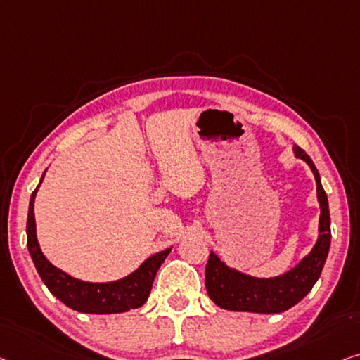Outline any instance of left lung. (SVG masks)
I'll return each instance as SVG.
<instances>
[{"label":"left lung","instance_id":"left-lung-1","mask_svg":"<svg viewBox=\"0 0 360 360\" xmlns=\"http://www.w3.org/2000/svg\"><path fill=\"white\" fill-rule=\"evenodd\" d=\"M292 152L294 157L309 165L317 182V200L320 205L317 243L296 266L283 275L270 278L252 276L229 266L210 250L205 266V288L218 307L234 312L280 314L300 302L320 278L331 243L328 197L321 187L319 169L315 168L312 158L297 146L292 147Z\"/></svg>","mask_w":360,"mask_h":360}]
</instances>
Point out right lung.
I'll return each mask as SVG.
<instances>
[{"mask_svg": "<svg viewBox=\"0 0 360 360\" xmlns=\"http://www.w3.org/2000/svg\"><path fill=\"white\" fill-rule=\"evenodd\" d=\"M45 174L46 169L41 174L37 189L32 192L29 214H27V249H29L32 262H34L45 286L64 305L82 314H121L131 309L142 307L152 291V284L158 268L168 257L171 248L150 255L132 273L115 281L92 283L68 275L66 271L60 270L43 255L39 239H37L34 203Z\"/></svg>", "mask_w": 360, "mask_h": 360, "instance_id": "right-lung-1", "label": "right lung"}]
</instances>
